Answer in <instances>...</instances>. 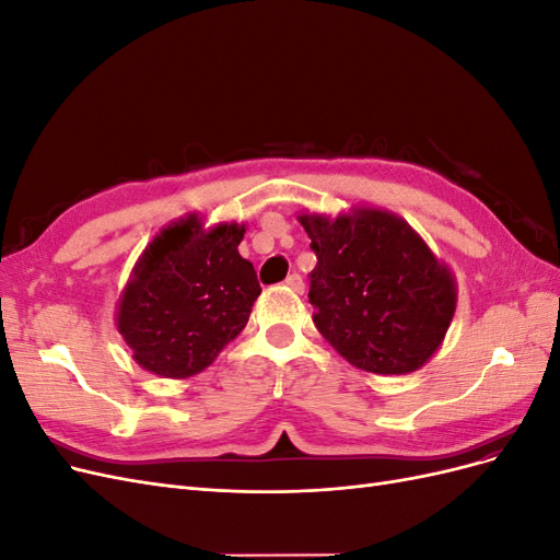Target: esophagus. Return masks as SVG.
Wrapping results in <instances>:
<instances>
[{
	"mask_svg": "<svg viewBox=\"0 0 560 560\" xmlns=\"http://www.w3.org/2000/svg\"><path fill=\"white\" fill-rule=\"evenodd\" d=\"M284 284L290 287V290H292V292H296V294H303V287H306V284H303V280H301V276H299V273L287 276Z\"/></svg>",
	"mask_w": 560,
	"mask_h": 560,
	"instance_id": "obj_1",
	"label": "esophagus"
}]
</instances>
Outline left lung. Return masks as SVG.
<instances>
[{
    "instance_id": "obj_1",
    "label": "left lung",
    "mask_w": 560,
    "mask_h": 560,
    "mask_svg": "<svg viewBox=\"0 0 560 560\" xmlns=\"http://www.w3.org/2000/svg\"><path fill=\"white\" fill-rule=\"evenodd\" d=\"M317 266L313 322L352 366L399 376L428 364L457 306L451 268L395 212L358 206L329 219L301 212Z\"/></svg>"
}]
</instances>
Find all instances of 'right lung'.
I'll use <instances>...</instances> for the list:
<instances>
[{"mask_svg":"<svg viewBox=\"0 0 560 560\" xmlns=\"http://www.w3.org/2000/svg\"><path fill=\"white\" fill-rule=\"evenodd\" d=\"M243 235L245 224L206 229L186 214L151 238L116 301V329L142 369L196 376L245 329L261 287Z\"/></svg>","mask_w":560,"mask_h":560,"instance_id":"right-lung-1","label":"right lung"}]
</instances>
